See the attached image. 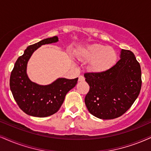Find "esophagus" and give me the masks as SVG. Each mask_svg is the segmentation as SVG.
<instances>
[{
  "label": "esophagus",
  "instance_id": "1",
  "mask_svg": "<svg viewBox=\"0 0 151 151\" xmlns=\"http://www.w3.org/2000/svg\"><path fill=\"white\" fill-rule=\"evenodd\" d=\"M85 81V78L83 77V76H80L79 78H78V81L79 82H83Z\"/></svg>",
  "mask_w": 151,
  "mask_h": 151
}]
</instances>
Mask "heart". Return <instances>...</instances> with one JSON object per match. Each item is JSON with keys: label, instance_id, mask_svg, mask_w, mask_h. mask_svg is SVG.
<instances>
[{"label": "heart", "instance_id": "heart-1", "mask_svg": "<svg viewBox=\"0 0 151 151\" xmlns=\"http://www.w3.org/2000/svg\"><path fill=\"white\" fill-rule=\"evenodd\" d=\"M79 57L84 61H90L88 68L94 73L106 71L116 64L118 53L113 47L95 44L83 49Z\"/></svg>", "mask_w": 151, "mask_h": 151}]
</instances>
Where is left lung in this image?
<instances>
[{"mask_svg": "<svg viewBox=\"0 0 151 151\" xmlns=\"http://www.w3.org/2000/svg\"><path fill=\"white\" fill-rule=\"evenodd\" d=\"M120 59L106 71L86 73L90 91L85 98L91 114L103 120L123 115L138 97L141 87V70L132 52L121 50Z\"/></svg>", "mask_w": 151, "mask_h": 151, "instance_id": "left-lung-1", "label": "left lung"}]
</instances>
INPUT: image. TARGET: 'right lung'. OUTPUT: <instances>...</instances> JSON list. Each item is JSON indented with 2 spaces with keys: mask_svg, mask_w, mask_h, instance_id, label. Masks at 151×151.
I'll use <instances>...</instances> for the list:
<instances>
[{
  "mask_svg": "<svg viewBox=\"0 0 151 151\" xmlns=\"http://www.w3.org/2000/svg\"><path fill=\"white\" fill-rule=\"evenodd\" d=\"M58 41V37L54 36L29 45L14 64L10 75V90L19 107L27 115L44 118L55 114L67 93L77 84L78 78L71 80L59 78L51 84L41 85L28 77L27 64L33 53L43 45Z\"/></svg>",
  "mask_w": 151,
  "mask_h": 151,
  "instance_id": "right-lung-1",
  "label": "right lung"
}]
</instances>
